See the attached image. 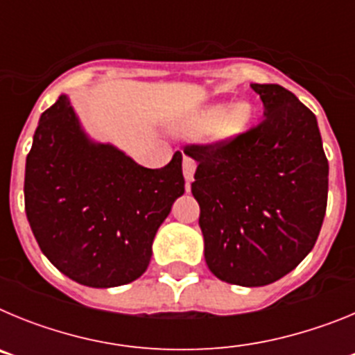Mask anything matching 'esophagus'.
<instances>
[{
	"label": "esophagus",
	"instance_id": "34e87169",
	"mask_svg": "<svg viewBox=\"0 0 355 355\" xmlns=\"http://www.w3.org/2000/svg\"><path fill=\"white\" fill-rule=\"evenodd\" d=\"M196 168H197L196 159L184 155V158H183V174H184V180H187L188 184H190V181L193 180V172H196Z\"/></svg>",
	"mask_w": 355,
	"mask_h": 355
}]
</instances>
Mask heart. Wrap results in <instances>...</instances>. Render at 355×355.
<instances>
[{"label": "heart", "mask_w": 355, "mask_h": 355, "mask_svg": "<svg viewBox=\"0 0 355 355\" xmlns=\"http://www.w3.org/2000/svg\"><path fill=\"white\" fill-rule=\"evenodd\" d=\"M250 119V108L247 105H234L231 108L225 106H211V108L200 112L190 128L196 131H209L217 130L215 133L218 137H233L245 130L247 122Z\"/></svg>", "instance_id": "heart-1"}]
</instances>
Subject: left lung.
I'll use <instances>...</instances> for the list:
<instances>
[{"mask_svg":"<svg viewBox=\"0 0 355 355\" xmlns=\"http://www.w3.org/2000/svg\"><path fill=\"white\" fill-rule=\"evenodd\" d=\"M265 119L211 144H188L199 165V202L209 270L225 283L265 286L315 247L327 209L329 163L311 110L281 85H250Z\"/></svg>","mask_w":355,"mask_h":355,"instance_id":"1","label":"left lung"}]
</instances>
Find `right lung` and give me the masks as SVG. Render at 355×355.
Returning a JSON list of instances; mask_svg holds the SVG:
<instances>
[{
  "label": "right lung",
  "mask_w": 355,
  "mask_h": 355,
  "mask_svg": "<svg viewBox=\"0 0 355 355\" xmlns=\"http://www.w3.org/2000/svg\"><path fill=\"white\" fill-rule=\"evenodd\" d=\"M183 155L146 168L89 142L62 96L40 117L26 156L24 209L40 250L76 283L128 284L146 272L153 240L184 193Z\"/></svg>",
  "instance_id": "obj_1"
}]
</instances>
